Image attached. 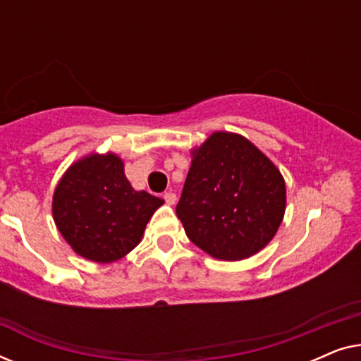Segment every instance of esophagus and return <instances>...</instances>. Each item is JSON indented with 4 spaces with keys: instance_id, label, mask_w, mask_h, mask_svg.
<instances>
[{
    "instance_id": "1",
    "label": "esophagus",
    "mask_w": 361,
    "mask_h": 361,
    "mask_svg": "<svg viewBox=\"0 0 361 361\" xmlns=\"http://www.w3.org/2000/svg\"><path fill=\"white\" fill-rule=\"evenodd\" d=\"M164 200H166L167 205H174L176 200H177V197H176L174 192H166V194H164Z\"/></svg>"
}]
</instances>
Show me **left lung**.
<instances>
[{"instance_id": "obj_1", "label": "left lung", "mask_w": 361, "mask_h": 361, "mask_svg": "<svg viewBox=\"0 0 361 361\" xmlns=\"http://www.w3.org/2000/svg\"><path fill=\"white\" fill-rule=\"evenodd\" d=\"M284 210L283 176L246 137L216 131L192 151L176 214L205 253L224 261L250 258L273 240Z\"/></svg>"}]
</instances>
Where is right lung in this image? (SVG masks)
<instances>
[{
    "label": "right lung",
    "mask_w": 361,
    "mask_h": 361,
    "mask_svg": "<svg viewBox=\"0 0 361 361\" xmlns=\"http://www.w3.org/2000/svg\"><path fill=\"white\" fill-rule=\"evenodd\" d=\"M164 204L135 190L116 154H90L68 167L56 187L52 215L77 255L113 263L140 243L147 221Z\"/></svg>",
    "instance_id": "obj_1"
}]
</instances>
